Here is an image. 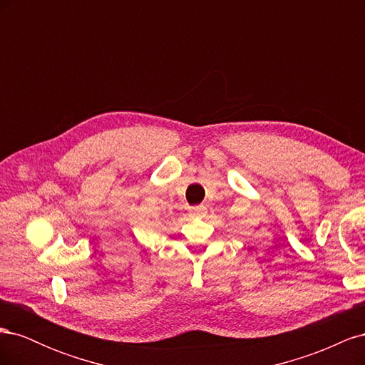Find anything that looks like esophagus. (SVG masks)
<instances>
[{
	"instance_id": "1",
	"label": "esophagus",
	"mask_w": 365,
	"mask_h": 365,
	"mask_svg": "<svg viewBox=\"0 0 365 365\" xmlns=\"http://www.w3.org/2000/svg\"><path fill=\"white\" fill-rule=\"evenodd\" d=\"M189 215H190L192 217H204V216L207 215V208H205L204 205H200V207H193V208H190Z\"/></svg>"
}]
</instances>
